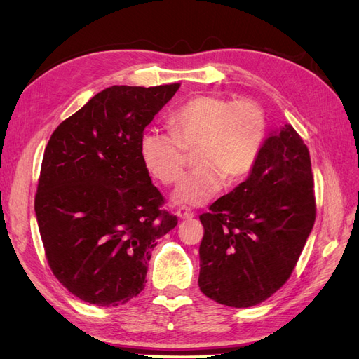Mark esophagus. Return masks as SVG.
I'll return each mask as SVG.
<instances>
[{"label":"esophagus","mask_w":359,"mask_h":359,"mask_svg":"<svg viewBox=\"0 0 359 359\" xmlns=\"http://www.w3.org/2000/svg\"><path fill=\"white\" fill-rule=\"evenodd\" d=\"M177 215L180 217V219L191 220L194 217V212L190 208H187V206H181V208H178V211H177Z\"/></svg>","instance_id":"obj_1"}]
</instances>
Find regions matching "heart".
<instances>
[{
    "mask_svg": "<svg viewBox=\"0 0 359 359\" xmlns=\"http://www.w3.org/2000/svg\"><path fill=\"white\" fill-rule=\"evenodd\" d=\"M266 135L265 112L250 99L217 94L190 97L170 115V130L149 128L140 137L139 154L151 177L177 182L193 151L198 168L184 175L172 199L181 205H205L226 178L240 181L253 170Z\"/></svg>",
    "mask_w": 359,
    "mask_h": 359,
    "instance_id": "heart-1",
    "label": "heart"
}]
</instances>
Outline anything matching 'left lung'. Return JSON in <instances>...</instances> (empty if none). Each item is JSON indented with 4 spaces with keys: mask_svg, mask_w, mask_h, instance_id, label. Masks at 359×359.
Returning a JSON list of instances; mask_svg holds the SVG:
<instances>
[{
    "mask_svg": "<svg viewBox=\"0 0 359 359\" xmlns=\"http://www.w3.org/2000/svg\"><path fill=\"white\" fill-rule=\"evenodd\" d=\"M307 145L290 124L271 135L250 177L199 215V287L229 307H252L289 280L316 220Z\"/></svg>",
    "mask_w": 359,
    "mask_h": 359,
    "instance_id": "8db88e82",
    "label": "left lung"
}]
</instances>
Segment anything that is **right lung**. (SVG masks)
<instances>
[{"instance_id":"1","label":"right lung","mask_w":359,"mask_h":359,"mask_svg":"<svg viewBox=\"0 0 359 359\" xmlns=\"http://www.w3.org/2000/svg\"><path fill=\"white\" fill-rule=\"evenodd\" d=\"M180 88L114 85L55 128L34 199L53 276L79 299L115 307L145 286L151 250L177 226L139 154L140 137Z\"/></svg>"}]
</instances>
